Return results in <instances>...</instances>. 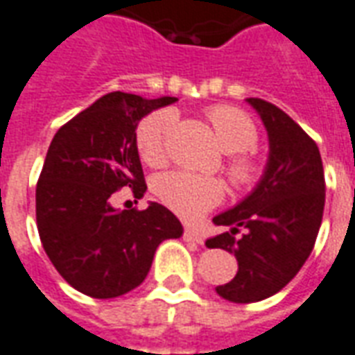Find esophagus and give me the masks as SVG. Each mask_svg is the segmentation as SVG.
<instances>
[{"instance_id": "obj_1", "label": "esophagus", "mask_w": 355, "mask_h": 355, "mask_svg": "<svg viewBox=\"0 0 355 355\" xmlns=\"http://www.w3.org/2000/svg\"><path fill=\"white\" fill-rule=\"evenodd\" d=\"M183 239H185L187 243H197V245H202V243H205L202 233L198 230H193V227H185V231H183Z\"/></svg>"}]
</instances>
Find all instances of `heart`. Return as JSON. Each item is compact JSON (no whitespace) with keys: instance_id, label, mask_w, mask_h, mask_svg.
<instances>
[{"instance_id":"obj_1","label":"heart","mask_w":355,"mask_h":355,"mask_svg":"<svg viewBox=\"0 0 355 355\" xmlns=\"http://www.w3.org/2000/svg\"><path fill=\"white\" fill-rule=\"evenodd\" d=\"M208 120L222 150L231 155L225 166L231 183L237 189L252 187L262 172L256 158L248 153L258 141V130L252 118L237 107L218 105L208 110ZM172 124V110H158L137 125V149L147 164H164L166 141ZM153 189L162 205L187 222L202 218L210 208L220 205L225 195L222 182L189 172L162 173L157 178Z\"/></svg>"}]
</instances>
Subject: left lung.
<instances>
[{
    "instance_id": "obj_1",
    "label": "left lung",
    "mask_w": 355,
    "mask_h": 355,
    "mask_svg": "<svg viewBox=\"0 0 355 355\" xmlns=\"http://www.w3.org/2000/svg\"><path fill=\"white\" fill-rule=\"evenodd\" d=\"M268 132V160L262 178L243 200L214 216L230 225L208 248H223L237 258V275L216 293L235 304L260 302L279 293L300 271L315 245L323 206L325 173L318 145L286 112L250 97ZM243 227L245 236H237Z\"/></svg>"
}]
</instances>
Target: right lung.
Segmentation results:
<instances>
[{
    "instance_id": "1",
    "label": "right lung",
    "mask_w": 355,
    "mask_h": 355,
    "mask_svg": "<svg viewBox=\"0 0 355 355\" xmlns=\"http://www.w3.org/2000/svg\"><path fill=\"white\" fill-rule=\"evenodd\" d=\"M178 97L147 99L112 92L55 133L36 187V220L45 254L62 279L92 298H116L147 277L158 245L183 235L166 206H112L114 191H147L137 124Z\"/></svg>"
}]
</instances>
